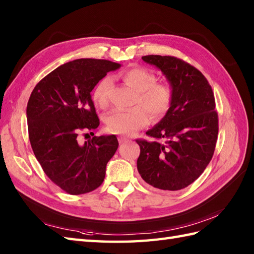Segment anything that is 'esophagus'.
Wrapping results in <instances>:
<instances>
[{"label": "esophagus", "mask_w": 254, "mask_h": 254, "mask_svg": "<svg viewBox=\"0 0 254 254\" xmlns=\"http://www.w3.org/2000/svg\"><path fill=\"white\" fill-rule=\"evenodd\" d=\"M127 141H128V139L126 138V137H120V138H119V142H120V143H127Z\"/></svg>", "instance_id": "obj_1"}]
</instances>
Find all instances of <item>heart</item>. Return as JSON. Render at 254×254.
Segmentation results:
<instances>
[{"label": "heart", "mask_w": 254, "mask_h": 254, "mask_svg": "<svg viewBox=\"0 0 254 254\" xmlns=\"http://www.w3.org/2000/svg\"><path fill=\"white\" fill-rule=\"evenodd\" d=\"M127 86L136 91L128 110H112L106 119L108 131L121 135H133L150 120L156 122L163 119L174 102V89L167 83H157L156 75L143 67H131L121 74ZM111 79L104 77L96 85L93 99L100 108L109 105V88Z\"/></svg>", "instance_id": "obj_1"}]
</instances>
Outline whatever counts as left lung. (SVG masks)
Wrapping results in <instances>:
<instances>
[{
    "label": "left lung",
    "mask_w": 254,
    "mask_h": 254,
    "mask_svg": "<svg viewBox=\"0 0 254 254\" xmlns=\"http://www.w3.org/2000/svg\"><path fill=\"white\" fill-rule=\"evenodd\" d=\"M142 59L161 69L175 96L168 113L146 132L154 141L136 139L141 148L137 170L152 187L178 191L195 181L214 155L218 135L214 93L204 75L181 59Z\"/></svg>",
    "instance_id": "1"
}]
</instances>
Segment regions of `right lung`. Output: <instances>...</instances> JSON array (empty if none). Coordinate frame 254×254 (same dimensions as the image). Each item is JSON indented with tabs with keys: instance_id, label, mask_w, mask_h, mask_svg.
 <instances>
[{
	"instance_id": "1",
	"label": "right lung",
	"mask_w": 254,
	"mask_h": 254,
	"mask_svg": "<svg viewBox=\"0 0 254 254\" xmlns=\"http://www.w3.org/2000/svg\"><path fill=\"white\" fill-rule=\"evenodd\" d=\"M120 66L108 60L78 59L48 74L29 97L31 148L48 178L72 195L100 187L107 163L118 149L116 135L94 136L80 144L78 134L98 127L90 93L108 72Z\"/></svg>"
}]
</instances>
